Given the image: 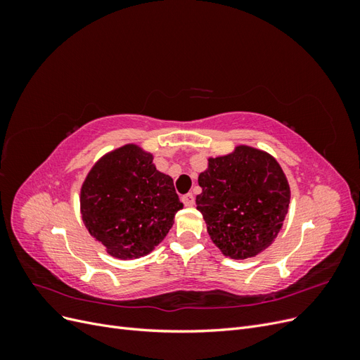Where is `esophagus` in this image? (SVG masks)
I'll list each match as a JSON object with an SVG mask.
<instances>
[{"label": "esophagus", "instance_id": "1", "mask_svg": "<svg viewBox=\"0 0 360 360\" xmlns=\"http://www.w3.org/2000/svg\"><path fill=\"white\" fill-rule=\"evenodd\" d=\"M181 201H183V204L186 205V207H193V205H195V197H193L192 193L183 195V197H181Z\"/></svg>", "mask_w": 360, "mask_h": 360}]
</instances>
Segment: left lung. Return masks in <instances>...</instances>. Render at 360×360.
I'll use <instances>...</instances> for the list:
<instances>
[{
    "label": "left lung",
    "instance_id": "8db88e82",
    "mask_svg": "<svg viewBox=\"0 0 360 360\" xmlns=\"http://www.w3.org/2000/svg\"><path fill=\"white\" fill-rule=\"evenodd\" d=\"M198 184L197 209L225 257L246 259L274 243L290 204L287 177L274 156L237 146L230 155L209 158Z\"/></svg>",
    "mask_w": 360,
    "mask_h": 360
}]
</instances>
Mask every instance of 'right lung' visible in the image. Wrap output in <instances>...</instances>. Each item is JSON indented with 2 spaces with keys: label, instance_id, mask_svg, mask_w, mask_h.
<instances>
[{
  "label": "right lung",
  "instance_id": "obj_1",
  "mask_svg": "<svg viewBox=\"0 0 360 360\" xmlns=\"http://www.w3.org/2000/svg\"><path fill=\"white\" fill-rule=\"evenodd\" d=\"M79 201L86 230L118 259L150 254L183 209L172 179L158 171L153 155L136 144L97 160L82 183Z\"/></svg>",
  "mask_w": 360,
  "mask_h": 360
}]
</instances>
